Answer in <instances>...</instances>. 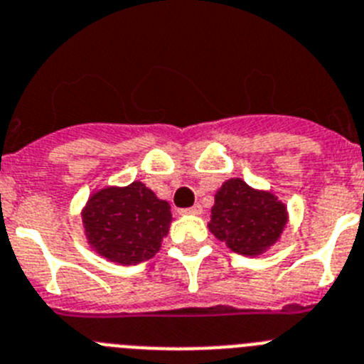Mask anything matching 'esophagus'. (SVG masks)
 Listing matches in <instances>:
<instances>
[{
  "label": "esophagus",
  "instance_id": "1",
  "mask_svg": "<svg viewBox=\"0 0 364 364\" xmlns=\"http://www.w3.org/2000/svg\"><path fill=\"white\" fill-rule=\"evenodd\" d=\"M183 214H188V215H199L203 212V208L199 205H194V206H190V208H185V210H181Z\"/></svg>",
  "mask_w": 364,
  "mask_h": 364
}]
</instances>
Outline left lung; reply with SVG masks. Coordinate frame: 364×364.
I'll return each instance as SVG.
<instances>
[{
	"mask_svg": "<svg viewBox=\"0 0 364 364\" xmlns=\"http://www.w3.org/2000/svg\"><path fill=\"white\" fill-rule=\"evenodd\" d=\"M287 223V205L276 194L232 178L215 192L208 228L232 252L254 257L277 243Z\"/></svg>",
	"mask_w": 364,
	"mask_h": 364,
	"instance_id": "obj_1",
	"label": "left lung"
}]
</instances>
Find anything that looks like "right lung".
Listing matches in <instances>:
<instances>
[{"instance_id": "right-lung-1", "label": "right lung", "mask_w": 364, "mask_h": 364, "mask_svg": "<svg viewBox=\"0 0 364 364\" xmlns=\"http://www.w3.org/2000/svg\"><path fill=\"white\" fill-rule=\"evenodd\" d=\"M87 241L94 252L117 264H137L161 248L172 223L170 205L145 183L96 190L81 210Z\"/></svg>"}]
</instances>
